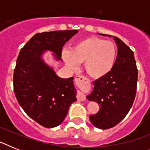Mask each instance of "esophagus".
Segmentation results:
<instances>
[{
	"label": "esophagus",
	"mask_w": 150,
	"mask_h": 150,
	"mask_svg": "<svg viewBox=\"0 0 150 150\" xmlns=\"http://www.w3.org/2000/svg\"><path fill=\"white\" fill-rule=\"evenodd\" d=\"M75 83L77 86H79V85L82 84H86V83H88V79H87L86 76H82V75H79V76H76L75 77ZM76 98L79 100L80 101H83V100H86V95L81 91H79L77 93V95H76Z\"/></svg>",
	"instance_id": "1"
}]
</instances>
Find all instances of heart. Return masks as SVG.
Listing matches in <instances>:
<instances>
[{
  "instance_id": "b5f03b06",
  "label": "heart",
  "mask_w": 150,
  "mask_h": 150,
  "mask_svg": "<svg viewBox=\"0 0 150 150\" xmlns=\"http://www.w3.org/2000/svg\"><path fill=\"white\" fill-rule=\"evenodd\" d=\"M116 58V47L114 43L96 37L79 41L71 51L62 52V59L69 68L74 70L77 67L78 63H84L85 71L93 79H100L109 74Z\"/></svg>"
}]
</instances>
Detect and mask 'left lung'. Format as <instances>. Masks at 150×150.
I'll use <instances>...</instances> for the list:
<instances>
[{"label": "left lung", "mask_w": 150, "mask_h": 150, "mask_svg": "<svg viewBox=\"0 0 150 150\" xmlns=\"http://www.w3.org/2000/svg\"><path fill=\"white\" fill-rule=\"evenodd\" d=\"M113 39L118 48L113 67L104 77L93 82V91L86 96L100 107L96 114L89 116L92 125L100 129L112 128L125 117L137 92L138 71L133 51L120 38Z\"/></svg>", "instance_id": "left-lung-1"}]
</instances>
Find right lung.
Listing matches in <instances>:
<instances>
[{"label":"right lung","mask_w":150,"mask_h":150,"mask_svg":"<svg viewBox=\"0 0 150 150\" xmlns=\"http://www.w3.org/2000/svg\"><path fill=\"white\" fill-rule=\"evenodd\" d=\"M77 30L38 33L19 52L13 74V89L24 111L45 128H54L64 121L69 107L76 101L74 77L63 79L41 59L46 50L61 60L62 47Z\"/></svg>","instance_id":"1"}]
</instances>
